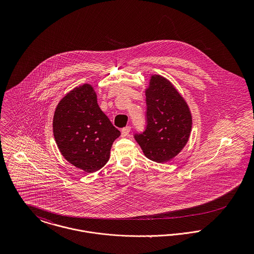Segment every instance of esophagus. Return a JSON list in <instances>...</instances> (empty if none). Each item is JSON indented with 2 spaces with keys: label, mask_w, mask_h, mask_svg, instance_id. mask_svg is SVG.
I'll list each match as a JSON object with an SVG mask.
<instances>
[{
  "label": "esophagus",
  "mask_w": 254,
  "mask_h": 254,
  "mask_svg": "<svg viewBox=\"0 0 254 254\" xmlns=\"http://www.w3.org/2000/svg\"><path fill=\"white\" fill-rule=\"evenodd\" d=\"M130 130H131V127H130V126H126V127H124V128H122V130H121V136H122V137L128 136L129 133H130Z\"/></svg>",
  "instance_id": "esophagus-1"
}]
</instances>
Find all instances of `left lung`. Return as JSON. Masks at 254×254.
<instances>
[{"label":"left lung","mask_w":254,"mask_h":254,"mask_svg":"<svg viewBox=\"0 0 254 254\" xmlns=\"http://www.w3.org/2000/svg\"><path fill=\"white\" fill-rule=\"evenodd\" d=\"M146 126L135 134L145 156L162 163L174 158L188 143L191 114L184 98L166 78L151 75L145 90Z\"/></svg>","instance_id":"1"}]
</instances>
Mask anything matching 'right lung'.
Here are the masks:
<instances>
[{
    "label": "right lung",
    "mask_w": 254,
    "mask_h": 254,
    "mask_svg": "<svg viewBox=\"0 0 254 254\" xmlns=\"http://www.w3.org/2000/svg\"><path fill=\"white\" fill-rule=\"evenodd\" d=\"M53 130L64 157L88 173L107 164L111 145L120 136L100 109L90 84L74 88L61 100L54 114Z\"/></svg>",
    "instance_id": "obj_1"
}]
</instances>
